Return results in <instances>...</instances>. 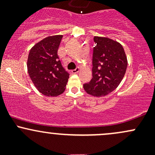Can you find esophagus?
Segmentation results:
<instances>
[{
	"label": "esophagus",
	"instance_id": "esophagus-1",
	"mask_svg": "<svg viewBox=\"0 0 155 155\" xmlns=\"http://www.w3.org/2000/svg\"><path fill=\"white\" fill-rule=\"evenodd\" d=\"M80 71V68L79 67H78V68H76V69H74V70H72V73L73 74H76V73H78Z\"/></svg>",
	"mask_w": 155,
	"mask_h": 155
}]
</instances>
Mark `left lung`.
Masks as SVG:
<instances>
[{
	"mask_svg": "<svg viewBox=\"0 0 155 155\" xmlns=\"http://www.w3.org/2000/svg\"><path fill=\"white\" fill-rule=\"evenodd\" d=\"M92 55V79L84 84L87 93L94 97L107 95L119 86L127 67L122 44L106 37L95 36Z\"/></svg>",
	"mask_w": 155,
	"mask_h": 155,
	"instance_id": "1",
	"label": "left lung"
}]
</instances>
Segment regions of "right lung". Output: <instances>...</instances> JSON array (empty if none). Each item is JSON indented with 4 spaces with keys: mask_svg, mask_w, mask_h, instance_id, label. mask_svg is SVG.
<instances>
[{
    "mask_svg": "<svg viewBox=\"0 0 155 155\" xmlns=\"http://www.w3.org/2000/svg\"><path fill=\"white\" fill-rule=\"evenodd\" d=\"M62 35L48 36L30 50L27 67L33 84L46 96H58L65 91L69 74L58 55Z\"/></svg>",
    "mask_w": 155,
    "mask_h": 155,
    "instance_id": "add662e5",
    "label": "right lung"
}]
</instances>
